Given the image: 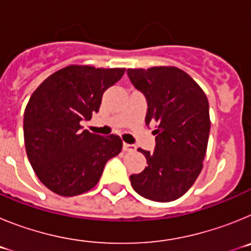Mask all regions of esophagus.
<instances>
[{"label": "esophagus", "mask_w": 251, "mask_h": 251, "mask_svg": "<svg viewBox=\"0 0 251 251\" xmlns=\"http://www.w3.org/2000/svg\"><path fill=\"white\" fill-rule=\"evenodd\" d=\"M123 150L126 151V152H134V151H136V147H134L133 145H128V143H124Z\"/></svg>", "instance_id": "esophagus-1"}]
</instances>
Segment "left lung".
Masks as SVG:
<instances>
[{
    "mask_svg": "<svg viewBox=\"0 0 251 251\" xmlns=\"http://www.w3.org/2000/svg\"><path fill=\"white\" fill-rule=\"evenodd\" d=\"M127 73L147 99L146 124L156 126V147L152 153L139 148L148 166L130 176L132 187L148 200H177L202 170L211 124L207 97L176 66L128 69Z\"/></svg>",
    "mask_w": 251,
    "mask_h": 251,
    "instance_id": "1",
    "label": "left lung"
}]
</instances>
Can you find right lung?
I'll return each mask as SVG.
<instances>
[{
    "label": "right lung",
    "instance_id": "right-lung-1",
    "mask_svg": "<svg viewBox=\"0 0 251 251\" xmlns=\"http://www.w3.org/2000/svg\"><path fill=\"white\" fill-rule=\"evenodd\" d=\"M124 72L69 65L31 95L24 115L26 153L40 181L55 194L70 197L92 190L106 162L121 153V137L83 130L81 122L99 112L103 93Z\"/></svg>",
    "mask_w": 251,
    "mask_h": 251
}]
</instances>
